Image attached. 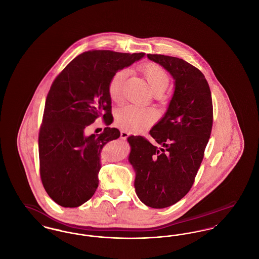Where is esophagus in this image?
Segmentation results:
<instances>
[{
    "instance_id": "obj_1",
    "label": "esophagus",
    "mask_w": 259,
    "mask_h": 259,
    "mask_svg": "<svg viewBox=\"0 0 259 259\" xmlns=\"http://www.w3.org/2000/svg\"><path fill=\"white\" fill-rule=\"evenodd\" d=\"M129 136H130V133H129L128 131H125V130L121 131V133H120V138H121L122 140H126Z\"/></svg>"
}]
</instances>
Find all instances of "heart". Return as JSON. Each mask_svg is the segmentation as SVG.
Here are the masks:
<instances>
[{"label":"heart","mask_w":259,"mask_h":259,"mask_svg":"<svg viewBox=\"0 0 259 259\" xmlns=\"http://www.w3.org/2000/svg\"><path fill=\"white\" fill-rule=\"evenodd\" d=\"M154 94L161 95L170 84V76L163 67L156 63H146L140 67ZM125 70H118L111 75L108 85V92L112 102L119 103L122 99ZM157 112L151 108L125 106L116 112V122L128 130H141L146 126L154 123Z\"/></svg>","instance_id":"b5f03b06"}]
</instances>
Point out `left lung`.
Masks as SVG:
<instances>
[{
	"mask_svg": "<svg viewBox=\"0 0 259 259\" xmlns=\"http://www.w3.org/2000/svg\"><path fill=\"white\" fill-rule=\"evenodd\" d=\"M148 57L172 74L176 87L165 115L149 131L154 144L142 136L127 139L129 161L139 199L163 209L185 197L194 184L211 132L212 101L209 83L196 67L162 54Z\"/></svg>",
	"mask_w": 259,
	"mask_h": 259,
	"instance_id": "8db88e82",
	"label": "left lung"
}]
</instances>
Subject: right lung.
I'll return each mask as SVG.
<instances>
[{"label": "right lung", "mask_w": 259, "mask_h": 259, "mask_svg": "<svg viewBox=\"0 0 259 259\" xmlns=\"http://www.w3.org/2000/svg\"><path fill=\"white\" fill-rule=\"evenodd\" d=\"M144 56L143 52L85 51L52 82L38 132L39 175L50 197L62 207H78L94 195L102 149L120 132L106 127L100 135L87 137L84 131L97 118L111 123V75Z\"/></svg>", "instance_id": "1"}]
</instances>
